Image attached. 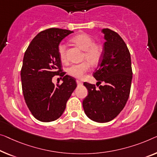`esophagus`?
I'll list each match as a JSON object with an SVG mask.
<instances>
[{
    "label": "esophagus",
    "instance_id": "obj_1",
    "mask_svg": "<svg viewBox=\"0 0 157 157\" xmlns=\"http://www.w3.org/2000/svg\"><path fill=\"white\" fill-rule=\"evenodd\" d=\"M76 82H77V84H78V85H82V84H83V83L81 81H79V80H77Z\"/></svg>",
    "mask_w": 157,
    "mask_h": 157
}]
</instances>
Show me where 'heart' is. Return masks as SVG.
I'll use <instances>...</instances> for the list:
<instances>
[{"label":"heart","instance_id":"b5f03b06","mask_svg":"<svg viewBox=\"0 0 157 157\" xmlns=\"http://www.w3.org/2000/svg\"><path fill=\"white\" fill-rule=\"evenodd\" d=\"M71 41L84 53L82 56V62L79 64H73L67 67V72L70 75L78 79H82L86 72L90 70V63L92 65L99 64L103 56V47L99 43H95L92 36L85 33L75 35ZM58 53L62 62L67 61V48L65 44L60 43L58 46Z\"/></svg>","mask_w":157,"mask_h":157}]
</instances>
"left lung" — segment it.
Masks as SVG:
<instances>
[{
  "mask_svg": "<svg viewBox=\"0 0 157 157\" xmlns=\"http://www.w3.org/2000/svg\"><path fill=\"white\" fill-rule=\"evenodd\" d=\"M105 41L101 60L93 73L96 86L84 82L88 95L83 100L86 115L98 123L111 121L125 107L130 95L132 71L130 53L125 41L113 30L103 29ZM101 82L104 86H99Z\"/></svg>",
  "mask_w": 157,
  "mask_h": 157,
  "instance_id": "left-lung-1",
  "label": "left lung"
}]
</instances>
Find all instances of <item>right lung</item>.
Instances as JSON below:
<instances>
[{"label": "right lung", "mask_w": 157, "mask_h": 157, "mask_svg": "<svg viewBox=\"0 0 157 157\" xmlns=\"http://www.w3.org/2000/svg\"><path fill=\"white\" fill-rule=\"evenodd\" d=\"M72 32L59 28L44 30L32 39L25 53L21 69L23 96L32 115L41 122L61 116L77 86L75 79L63 71L58 53L60 42ZM55 75L63 77L62 84L52 83Z\"/></svg>", "instance_id": "right-lung-1"}]
</instances>
